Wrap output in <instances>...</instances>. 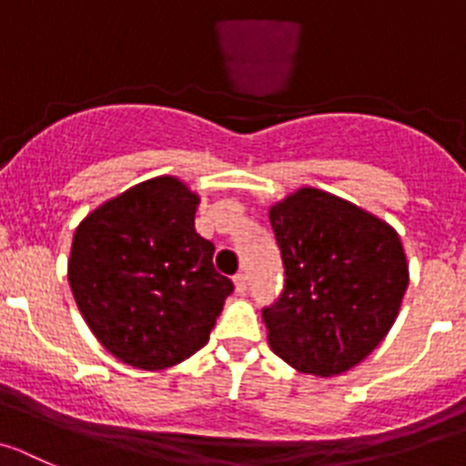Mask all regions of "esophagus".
I'll return each mask as SVG.
<instances>
[{"instance_id": "obj_1", "label": "esophagus", "mask_w": 466, "mask_h": 466, "mask_svg": "<svg viewBox=\"0 0 466 466\" xmlns=\"http://www.w3.org/2000/svg\"><path fill=\"white\" fill-rule=\"evenodd\" d=\"M234 287H237L238 294L248 292V276H246V273H237V276H234Z\"/></svg>"}]
</instances>
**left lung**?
I'll return each mask as SVG.
<instances>
[{
  "label": "left lung",
  "mask_w": 466,
  "mask_h": 466,
  "mask_svg": "<svg viewBox=\"0 0 466 466\" xmlns=\"http://www.w3.org/2000/svg\"><path fill=\"white\" fill-rule=\"evenodd\" d=\"M285 285L262 308L268 345L308 375L333 377L370 354L398 317L410 268L395 229L317 188L268 211Z\"/></svg>",
  "instance_id": "8db88e82"
}]
</instances>
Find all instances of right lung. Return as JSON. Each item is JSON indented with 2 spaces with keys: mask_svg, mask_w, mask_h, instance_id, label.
<instances>
[{
  "mask_svg": "<svg viewBox=\"0 0 466 466\" xmlns=\"http://www.w3.org/2000/svg\"><path fill=\"white\" fill-rule=\"evenodd\" d=\"M199 198L158 177L101 204L76 229L68 282L82 317L112 356L163 370L207 345L234 292L195 232Z\"/></svg>",
  "mask_w": 466,
  "mask_h": 466,
  "instance_id": "add662e5",
  "label": "right lung"
}]
</instances>
